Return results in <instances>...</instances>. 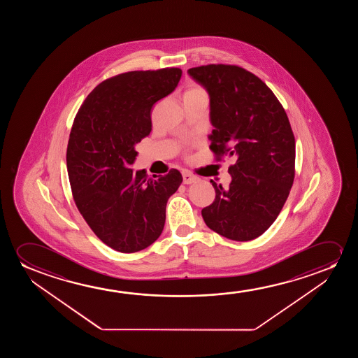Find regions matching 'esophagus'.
Returning a JSON list of instances; mask_svg holds the SVG:
<instances>
[{
    "label": "esophagus",
    "instance_id": "34e87169",
    "mask_svg": "<svg viewBox=\"0 0 358 358\" xmlns=\"http://www.w3.org/2000/svg\"><path fill=\"white\" fill-rule=\"evenodd\" d=\"M182 177H183V183H185V185H191V183H194V182H196V180H198L196 176H193L192 173L187 171L182 173Z\"/></svg>",
    "mask_w": 358,
    "mask_h": 358
}]
</instances>
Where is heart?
Segmentation results:
<instances>
[{"label": "heart", "mask_w": 358, "mask_h": 358, "mask_svg": "<svg viewBox=\"0 0 358 358\" xmlns=\"http://www.w3.org/2000/svg\"><path fill=\"white\" fill-rule=\"evenodd\" d=\"M194 93H203V90L201 88H196V87H192V88L187 90L186 94H194ZM185 94V95H186Z\"/></svg>", "instance_id": "1"}]
</instances>
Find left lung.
<instances>
[{
	"instance_id": "8db88e82",
	"label": "left lung",
	"mask_w": 358,
	"mask_h": 358,
	"mask_svg": "<svg viewBox=\"0 0 358 358\" xmlns=\"http://www.w3.org/2000/svg\"><path fill=\"white\" fill-rule=\"evenodd\" d=\"M187 72L209 94L211 150L217 159H236L230 186L210 181L215 201L201 216L229 240H255L276 220L294 183L296 144L287 115L268 85L238 66L206 64Z\"/></svg>"
}]
</instances>
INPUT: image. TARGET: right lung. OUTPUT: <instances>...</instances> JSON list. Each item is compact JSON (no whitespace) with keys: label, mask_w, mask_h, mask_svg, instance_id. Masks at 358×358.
I'll use <instances>...</instances> for the list:
<instances>
[{"label":"right lung","mask_w":358,"mask_h":358,"mask_svg":"<svg viewBox=\"0 0 358 358\" xmlns=\"http://www.w3.org/2000/svg\"><path fill=\"white\" fill-rule=\"evenodd\" d=\"M180 69L133 71L103 80L84 100L67 147L72 194L89 227L105 245L134 253L162 235L166 203L180 171L148 177L133 171L134 145L152 131V108L176 89Z\"/></svg>","instance_id":"add662e5"}]
</instances>
